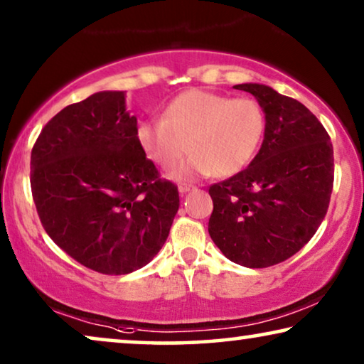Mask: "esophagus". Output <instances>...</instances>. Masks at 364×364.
I'll return each instance as SVG.
<instances>
[{
  "instance_id": "esophagus-1",
  "label": "esophagus",
  "mask_w": 364,
  "mask_h": 364,
  "mask_svg": "<svg viewBox=\"0 0 364 364\" xmlns=\"http://www.w3.org/2000/svg\"><path fill=\"white\" fill-rule=\"evenodd\" d=\"M178 189H180L181 194H186V193H189V191H194V189H196V188H194L193 184H184V183H181L180 186H178Z\"/></svg>"
}]
</instances>
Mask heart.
<instances>
[{
	"label": "heart",
	"instance_id": "1",
	"mask_svg": "<svg viewBox=\"0 0 364 364\" xmlns=\"http://www.w3.org/2000/svg\"><path fill=\"white\" fill-rule=\"evenodd\" d=\"M263 132L264 114L252 97L194 88L168 101L161 121L140 124L137 142L151 164L165 171L191 150V159L175 173L178 180H191L242 171L257 154Z\"/></svg>",
	"mask_w": 364,
	"mask_h": 364
}]
</instances>
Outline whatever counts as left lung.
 <instances>
[{"instance_id":"8db88e82","label":"left lung","mask_w":364,"mask_h":364,"mask_svg":"<svg viewBox=\"0 0 364 364\" xmlns=\"http://www.w3.org/2000/svg\"><path fill=\"white\" fill-rule=\"evenodd\" d=\"M264 111L262 149L245 170L209 186V235L230 262L268 268L291 258L316 234L333 189V147L306 106L257 83Z\"/></svg>"}]
</instances>
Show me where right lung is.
Listing matches in <instances>:
<instances>
[{
  "label": "right lung",
  "instance_id": "1",
  "mask_svg": "<svg viewBox=\"0 0 364 364\" xmlns=\"http://www.w3.org/2000/svg\"><path fill=\"white\" fill-rule=\"evenodd\" d=\"M122 91H101L55 114L31 151V189L43 229L62 250L102 274L147 264L180 208L137 142Z\"/></svg>",
  "mask_w": 364,
  "mask_h": 364
}]
</instances>
